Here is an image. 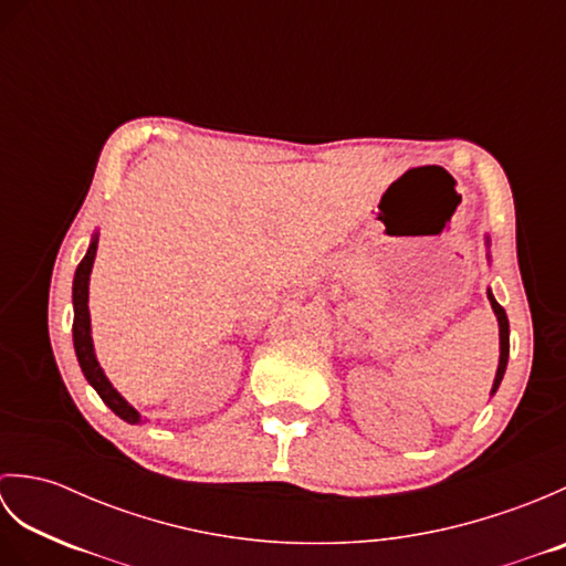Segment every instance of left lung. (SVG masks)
Listing matches in <instances>:
<instances>
[{
  "label": "left lung",
  "instance_id": "left-lung-1",
  "mask_svg": "<svg viewBox=\"0 0 566 566\" xmlns=\"http://www.w3.org/2000/svg\"><path fill=\"white\" fill-rule=\"evenodd\" d=\"M489 294V302H491V308H494V314L499 318V335H501V357H499V369H496V379H494V389H491V394H496L499 384L503 379V375H506V365H509V350H511V340H509V316L506 311H503V306L496 302L494 294Z\"/></svg>",
  "mask_w": 566,
  "mask_h": 566
}]
</instances>
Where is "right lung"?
<instances>
[{"label": "right lung", "instance_id": "right-lung-1", "mask_svg": "<svg viewBox=\"0 0 566 566\" xmlns=\"http://www.w3.org/2000/svg\"><path fill=\"white\" fill-rule=\"evenodd\" d=\"M94 255H97V235L92 238V245L87 250V255L82 258L75 272V282H72V306H75V321H72V343H75V353H77V363L84 371V377L92 384L97 394L102 396V401L112 408V411L124 418L126 423H138L140 416L134 406H130L122 394H118L112 381L106 379L102 371L97 355H94V345H92V328H90V274H92V264Z\"/></svg>", "mask_w": 566, "mask_h": 566}]
</instances>
